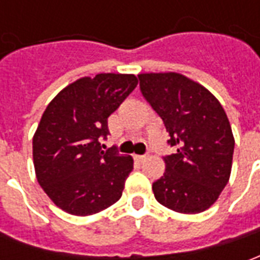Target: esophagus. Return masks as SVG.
Wrapping results in <instances>:
<instances>
[{
    "mask_svg": "<svg viewBox=\"0 0 260 260\" xmlns=\"http://www.w3.org/2000/svg\"><path fill=\"white\" fill-rule=\"evenodd\" d=\"M146 154H135V156H134V158H135L136 161H139V163H142V161H145V160H146Z\"/></svg>",
    "mask_w": 260,
    "mask_h": 260,
    "instance_id": "obj_1",
    "label": "esophagus"
}]
</instances>
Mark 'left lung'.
Segmentation results:
<instances>
[{
	"mask_svg": "<svg viewBox=\"0 0 260 260\" xmlns=\"http://www.w3.org/2000/svg\"><path fill=\"white\" fill-rule=\"evenodd\" d=\"M142 94L161 117L171 146L164 175L153 182L158 203L184 214L207 210L231 174L234 135L216 97L177 72L139 74Z\"/></svg>",
	"mask_w": 260,
	"mask_h": 260,
	"instance_id": "8db88e82",
	"label": "left lung"
}]
</instances>
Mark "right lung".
Wrapping results in <instances>:
<instances>
[{"instance_id":"add662e5","label":"right lung","mask_w":260,"mask_h":260,"mask_svg":"<svg viewBox=\"0 0 260 260\" xmlns=\"http://www.w3.org/2000/svg\"><path fill=\"white\" fill-rule=\"evenodd\" d=\"M138 85L132 74L83 76L59 91L33 135V164L43 191L74 216H90L118 201L134 158L102 150L107 118Z\"/></svg>"}]
</instances>
